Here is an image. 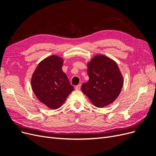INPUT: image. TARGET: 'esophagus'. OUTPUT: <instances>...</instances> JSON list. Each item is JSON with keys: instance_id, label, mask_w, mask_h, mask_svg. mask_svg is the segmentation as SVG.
<instances>
[{"instance_id": "34e87169", "label": "esophagus", "mask_w": 156, "mask_h": 156, "mask_svg": "<svg viewBox=\"0 0 156 156\" xmlns=\"http://www.w3.org/2000/svg\"><path fill=\"white\" fill-rule=\"evenodd\" d=\"M75 90H79L80 88H81V84H78V85L75 86Z\"/></svg>"}]
</instances>
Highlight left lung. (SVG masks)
Segmentation results:
<instances>
[{
  "label": "left lung",
  "mask_w": 156,
  "mask_h": 156,
  "mask_svg": "<svg viewBox=\"0 0 156 156\" xmlns=\"http://www.w3.org/2000/svg\"><path fill=\"white\" fill-rule=\"evenodd\" d=\"M89 80L81 90L94 105L104 107L119 97L124 78L116 62L103 55H97L87 63Z\"/></svg>",
  "instance_id": "8db88e82"
}]
</instances>
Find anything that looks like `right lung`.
I'll return each mask as SVG.
<instances>
[{"instance_id": "obj_1", "label": "right lung", "mask_w": 156, "mask_h": 156, "mask_svg": "<svg viewBox=\"0 0 156 156\" xmlns=\"http://www.w3.org/2000/svg\"><path fill=\"white\" fill-rule=\"evenodd\" d=\"M64 59L57 55L45 58L37 66L31 78V86L41 103L52 109L63 105L73 87L62 71Z\"/></svg>"}]
</instances>
